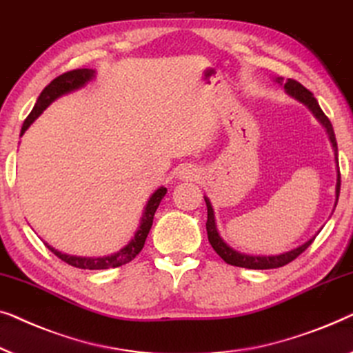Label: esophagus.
<instances>
[{"mask_svg":"<svg viewBox=\"0 0 353 353\" xmlns=\"http://www.w3.org/2000/svg\"><path fill=\"white\" fill-rule=\"evenodd\" d=\"M177 177L181 179V181H185V182L198 181V179H200V170L193 165L181 166L177 171Z\"/></svg>","mask_w":353,"mask_h":353,"instance_id":"34e87169","label":"esophagus"}]
</instances>
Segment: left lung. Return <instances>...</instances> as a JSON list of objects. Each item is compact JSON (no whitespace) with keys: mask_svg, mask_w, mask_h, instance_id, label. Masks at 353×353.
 Returning a JSON list of instances; mask_svg holds the SVG:
<instances>
[{"mask_svg":"<svg viewBox=\"0 0 353 353\" xmlns=\"http://www.w3.org/2000/svg\"><path fill=\"white\" fill-rule=\"evenodd\" d=\"M274 83L283 84L285 91L288 96H291L292 99H296L297 102L304 103V105L309 108V110L314 113V117L319 120L321 126L325 128V131L327 134V139H330L332 150H334V160H336V170H337V179H336V201H334V208L337 205V200H339V190H341V174H339V161H337V142H336V136H334V129H332L331 121L327 120V117L321 110L319 102L314 97L309 89H305L301 83H297L296 79H286L283 81L281 77H275L272 78ZM206 201V208H208V221H206V232H208V240H210L212 250H214L217 254H219L222 259H224L227 264L235 265V267H245V269H254V270H265V269H276V267H283L286 264H290L291 261H294L301 252H304L307 248L312 245V241L315 240V236H312L307 240L305 243H302L294 250H290L286 252H281V254H274V256H256V254H246V252H240L236 250H233L232 246H228L227 243L222 240V236L217 232V225H216V217H214V210H212V205L210 201V198L205 196ZM320 232V230H319ZM316 232V233H319Z\"/></svg>","mask_w":353,"mask_h":353,"instance_id":"left-lung-1","label":"left lung"}]
</instances>
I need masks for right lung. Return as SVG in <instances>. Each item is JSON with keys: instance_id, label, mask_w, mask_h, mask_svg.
<instances>
[{"instance_id": "add662e5", "label": "right lung", "mask_w": 353, "mask_h": 353, "mask_svg": "<svg viewBox=\"0 0 353 353\" xmlns=\"http://www.w3.org/2000/svg\"><path fill=\"white\" fill-rule=\"evenodd\" d=\"M94 78H96V70H92V68H78V70L67 72V73H63V75L57 77L56 79H52V81L43 89V92L39 94V97H38L37 103H34L33 110L30 112L27 120L23 121L22 129H21V137L26 134L27 129L33 125L34 120H37V118L41 115V113L46 110V108L51 105L54 101H57L59 97L65 96V94L75 92V91H78V89L84 88L89 81H92ZM166 192H168L166 187H160L152 193L150 198H148L145 208H143L141 224H139L136 233H134V236L128 241V245L123 246L121 250H118L117 252H113V254L102 256V257L70 256V254H65V252L57 251L56 248L48 245V243L46 245L49 250H51L54 254L59 257V259L67 262L68 265L78 267V269L105 270V269H115V267L125 265V264H128V262H131L134 257H136L139 252L142 251L143 245H145L148 232H150L152 224H153V216H155L158 206H160L161 200L165 198Z\"/></svg>"}]
</instances>
